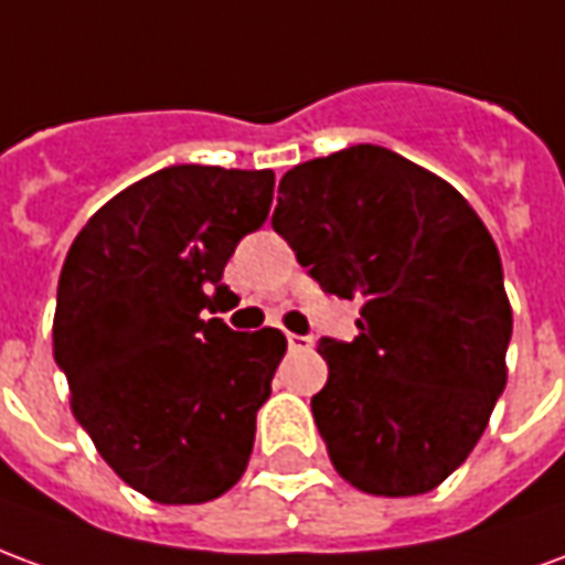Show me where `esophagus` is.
Listing matches in <instances>:
<instances>
[{
  "mask_svg": "<svg viewBox=\"0 0 565 565\" xmlns=\"http://www.w3.org/2000/svg\"><path fill=\"white\" fill-rule=\"evenodd\" d=\"M287 344H290V351H308V348H311V335H296V332H287Z\"/></svg>",
  "mask_w": 565,
  "mask_h": 565,
  "instance_id": "obj_1",
  "label": "esophagus"
}]
</instances>
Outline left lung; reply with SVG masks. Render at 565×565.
<instances>
[{
    "label": "left lung",
    "instance_id": "left-lung-1",
    "mask_svg": "<svg viewBox=\"0 0 565 565\" xmlns=\"http://www.w3.org/2000/svg\"><path fill=\"white\" fill-rule=\"evenodd\" d=\"M271 226L323 294L360 299L354 342L323 335L311 412L335 472L417 497L472 454L505 391L511 306L493 238L433 172L379 145L294 166Z\"/></svg>",
    "mask_w": 565,
    "mask_h": 565
}]
</instances>
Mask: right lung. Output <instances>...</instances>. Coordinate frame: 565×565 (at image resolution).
<instances>
[{
  "label": "right lung",
  "mask_w": 565,
  "mask_h": 565,
  "mask_svg": "<svg viewBox=\"0 0 565 565\" xmlns=\"http://www.w3.org/2000/svg\"><path fill=\"white\" fill-rule=\"evenodd\" d=\"M271 169L169 166L93 214L60 271L54 360L72 415L132 490L196 505L245 475L281 330L202 320L223 266L269 217Z\"/></svg>",
  "instance_id": "add662e5"
}]
</instances>
